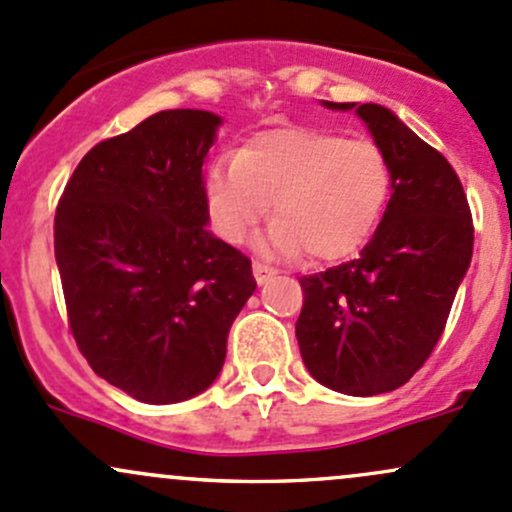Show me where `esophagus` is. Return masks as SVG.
Wrapping results in <instances>:
<instances>
[{
    "mask_svg": "<svg viewBox=\"0 0 512 512\" xmlns=\"http://www.w3.org/2000/svg\"><path fill=\"white\" fill-rule=\"evenodd\" d=\"M252 274H255L257 284H265L274 274V267L265 265V262H255V265H252Z\"/></svg>",
    "mask_w": 512,
    "mask_h": 512,
    "instance_id": "obj_1",
    "label": "esophagus"
}]
</instances>
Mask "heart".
Segmentation results:
<instances>
[{
    "label": "heart",
    "instance_id": "obj_1",
    "mask_svg": "<svg viewBox=\"0 0 512 512\" xmlns=\"http://www.w3.org/2000/svg\"><path fill=\"white\" fill-rule=\"evenodd\" d=\"M392 193V164L375 139L319 127H274L206 174V208L230 245L274 213L270 245L314 260L351 255L373 235Z\"/></svg>",
    "mask_w": 512,
    "mask_h": 512
}]
</instances>
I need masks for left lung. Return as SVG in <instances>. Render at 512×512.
<instances>
[{"mask_svg":"<svg viewBox=\"0 0 512 512\" xmlns=\"http://www.w3.org/2000/svg\"><path fill=\"white\" fill-rule=\"evenodd\" d=\"M355 107L392 164V196L360 255L299 277L297 341L321 385L370 397L405 385L437 346L471 265L473 220L454 166L387 107Z\"/></svg>","mask_w":512,"mask_h":512,"instance_id":"8db88e82","label":"left lung"}]
</instances>
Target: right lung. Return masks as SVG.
<instances>
[{
	"mask_svg": "<svg viewBox=\"0 0 512 512\" xmlns=\"http://www.w3.org/2000/svg\"><path fill=\"white\" fill-rule=\"evenodd\" d=\"M218 125L206 110H161L95 144L53 220L80 353L149 405L184 402L218 378L257 287L250 260L206 230L203 159Z\"/></svg>",
	"mask_w": 512,
	"mask_h": 512,
	"instance_id": "add662e5",
	"label": "right lung"
}]
</instances>
